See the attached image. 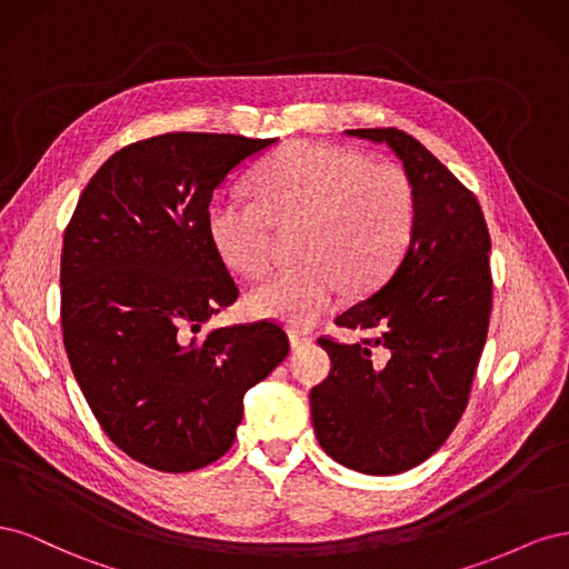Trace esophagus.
I'll return each mask as SVG.
<instances>
[{
	"label": "esophagus",
	"instance_id": "34e87169",
	"mask_svg": "<svg viewBox=\"0 0 569 569\" xmlns=\"http://www.w3.org/2000/svg\"><path fill=\"white\" fill-rule=\"evenodd\" d=\"M311 341H313V335L308 332V330H299V327H289V343H291V349H295V351L308 347V343H311Z\"/></svg>",
	"mask_w": 569,
	"mask_h": 569
}]
</instances>
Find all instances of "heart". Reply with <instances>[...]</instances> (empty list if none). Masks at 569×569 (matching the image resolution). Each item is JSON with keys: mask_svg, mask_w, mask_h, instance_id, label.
Listing matches in <instances>:
<instances>
[{"mask_svg": "<svg viewBox=\"0 0 569 569\" xmlns=\"http://www.w3.org/2000/svg\"><path fill=\"white\" fill-rule=\"evenodd\" d=\"M253 201L216 199L206 230L222 263L258 278L272 263V226L303 222L295 270L247 295L261 320L308 327L337 306L343 287L370 291L399 266L416 228V189L403 170L375 166L363 151L295 142L258 166Z\"/></svg>", "mask_w": 569, "mask_h": 569, "instance_id": "heart-1", "label": "heart"}]
</instances>
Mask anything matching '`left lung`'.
I'll return each mask as SVG.
<instances>
[{"label": "left lung", "mask_w": 569, "mask_h": 569, "mask_svg": "<svg viewBox=\"0 0 569 569\" xmlns=\"http://www.w3.org/2000/svg\"><path fill=\"white\" fill-rule=\"evenodd\" d=\"M387 144L416 189V228L389 278L335 322L372 337L318 339L332 360L311 389L322 451L366 475L416 468L458 425L491 313V239L479 201L416 137L347 130Z\"/></svg>", "instance_id": "obj_1"}]
</instances>
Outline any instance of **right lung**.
Wrapping results in <instances>:
<instances>
[{
	"instance_id": "1",
	"label": "right lung",
	"mask_w": 569,
	"mask_h": 569,
	"mask_svg": "<svg viewBox=\"0 0 569 569\" xmlns=\"http://www.w3.org/2000/svg\"><path fill=\"white\" fill-rule=\"evenodd\" d=\"M242 134L168 132L101 166L63 234V347L120 451L189 472L230 451L244 393L278 368L272 322L203 330L239 289L206 230L216 189L272 147Z\"/></svg>"
}]
</instances>
